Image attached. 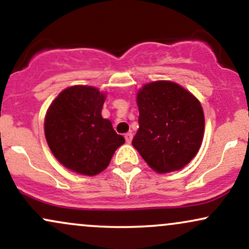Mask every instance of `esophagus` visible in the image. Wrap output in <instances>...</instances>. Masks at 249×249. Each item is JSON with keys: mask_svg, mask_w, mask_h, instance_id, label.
Segmentation results:
<instances>
[{"mask_svg": "<svg viewBox=\"0 0 249 249\" xmlns=\"http://www.w3.org/2000/svg\"><path fill=\"white\" fill-rule=\"evenodd\" d=\"M125 141H126V142H128V144H130L131 142H132V137H133V134L131 133V132H128V133H126L125 134Z\"/></svg>", "mask_w": 249, "mask_h": 249, "instance_id": "1", "label": "esophagus"}]
</instances>
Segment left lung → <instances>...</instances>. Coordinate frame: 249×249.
Segmentation results:
<instances>
[{"label":"left lung","instance_id":"obj_1","mask_svg":"<svg viewBox=\"0 0 249 249\" xmlns=\"http://www.w3.org/2000/svg\"><path fill=\"white\" fill-rule=\"evenodd\" d=\"M139 128L132 145L158 173L178 171L198 153L204 138L201 104L179 84L158 81L137 95Z\"/></svg>","mask_w":249,"mask_h":249}]
</instances>
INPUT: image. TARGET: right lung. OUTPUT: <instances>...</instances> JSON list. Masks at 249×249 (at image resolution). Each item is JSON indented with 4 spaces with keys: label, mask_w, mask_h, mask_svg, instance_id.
<instances>
[{
    "label": "right lung",
    "mask_w": 249,
    "mask_h": 249,
    "mask_svg": "<svg viewBox=\"0 0 249 249\" xmlns=\"http://www.w3.org/2000/svg\"><path fill=\"white\" fill-rule=\"evenodd\" d=\"M104 102L105 95L98 89L75 85L63 90L48 110L45 139L57 160L73 172L101 173L125 142L102 117Z\"/></svg>",
    "instance_id": "1"
}]
</instances>
